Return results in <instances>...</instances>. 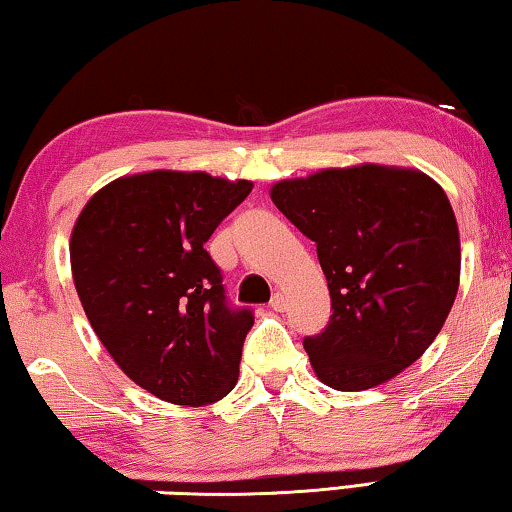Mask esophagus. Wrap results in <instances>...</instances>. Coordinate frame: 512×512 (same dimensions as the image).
<instances>
[{
    "label": "esophagus",
    "instance_id": "1",
    "mask_svg": "<svg viewBox=\"0 0 512 512\" xmlns=\"http://www.w3.org/2000/svg\"><path fill=\"white\" fill-rule=\"evenodd\" d=\"M285 305H287V299H285V294H282V292H276L271 296V308L273 310H285Z\"/></svg>",
    "mask_w": 512,
    "mask_h": 512
}]
</instances>
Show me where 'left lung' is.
Returning a JSON list of instances; mask_svg holds the SVG:
<instances>
[{
  "mask_svg": "<svg viewBox=\"0 0 512 512\" xmlns=\"http://www.w3.org/2000/svg\"><path fill=\"white\" fill-rule=\"evenodd\" d=\"M276 207L317 243L333 315L303 340L315 375L365 391L423 356L460 285V232L437 181L418 170L356 165L287 179Z\"/></svg>",
  "mask_w": 512,
  "mask_h": 512,
  "instance_id": "left-lung-1",
  "label": "left lung"
}]
</instances>
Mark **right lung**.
Wrapping results in <instances>:
<instances>
[{"label":"right lung","mask_w":512,"mask_h":512,"mask_svg":"<svg viewBox=\"0 0 512 512\" xmlns=\"http://www.w3.org/2000/svg\"><path fill=\"white\" fill-rule=\"evenodd\" d=\"M253 183L156 170L98 190L71 234L91 329L114 363L160 400L218 402L239 377L253 310L232 308L204 248Z\"/></svg>","instance_id":"1"}]
</instances>
